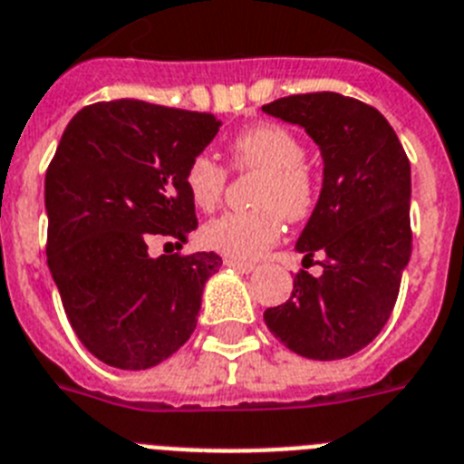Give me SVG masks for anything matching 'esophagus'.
Instances as JSON below:
<instances>
[{"label":"esophagus","instance_id":"obj_1","mask_svg":"<svg viewBox=\"0 0 464 464\" xmlns=\"http://www.w3.org/2000/svg\"><path fill=\"white\" fill-rule=\"evenodd\" d=\"M224 266H228V268H236V271H240V273L255 271V264H247V261H240V259H231V256H227V259H224Z\"/></svg>","mask_w":464,"mask_h":464}]
</instances>
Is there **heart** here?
<instances>
[{
	"label": "heart",
	"instance_id": "heart-1",
	"mask_svg": "<svg viewBox=\"0 0 464 464\" xmlns=\"http://www.w3.org/2000/svg\"><path fill=\"white\" fill-rule=\"evenodd\" d=\"M236 172H259L252 203L256 208L227 212L203 227V243L231 259H256L277 243L282 217L292 224L305 221L317 198L320 184L315 170L305 163V142L280 123H259L237 132L228 144ZM228 170L212 156H193L184 168L188 198L209 212L224 198Z\"/></svg>",
	"mask_w": 464,
	"mask_h": 464
}]
</instances>
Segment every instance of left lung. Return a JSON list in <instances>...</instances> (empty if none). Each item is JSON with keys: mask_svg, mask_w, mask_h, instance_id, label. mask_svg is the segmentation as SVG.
I'll return each instance as SVG.
<instances>
[{"mask_svg": "<svg viewBox=\"0 0 464 464\" xmlns=\"http://www.w3.org/2000/svg\"><path fill=\"white\" fill-rule=\"evenodd\" d=\"M261 110L305 128L324 159V182L296 249L322 255V276H294L292 296L266 308L280 343L308 360L360 353L392 315L411 256V165L372 104L341 92L289 95Z\"/></svg>", "mask_w": 464, "mask_h": 464, "instance_id": "8db88e82", "label": "left lung"}]
</instances>
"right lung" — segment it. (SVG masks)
<instances>
[{"label":"right lung","instance_id":"1","mask_svg":"<svg viewBox=\"0 0 464 464\" xmlns=\"http://www.w3.org/2000/svg\"><path fill=\"white\" fill-rule=\"evenodd\" d=\"M221 121L142 100L95 102L64 128L46 170V261L86 350L116 369H149L191 338L215 252L149 255L198 228L184 168ZM172 245V243H165Z\"/></svg>","mask_w":464,"mask_h":464}]
</instances>
